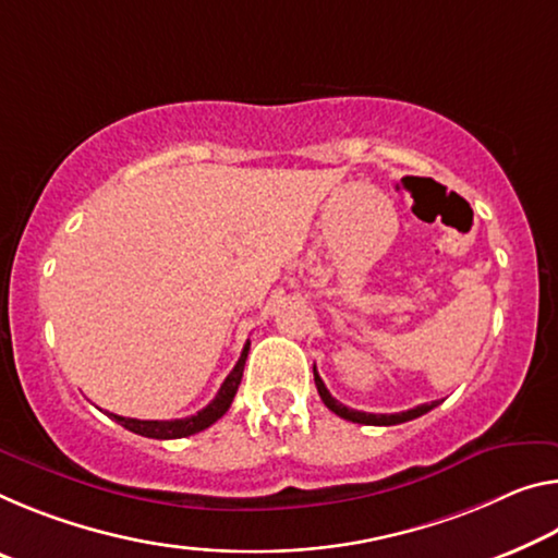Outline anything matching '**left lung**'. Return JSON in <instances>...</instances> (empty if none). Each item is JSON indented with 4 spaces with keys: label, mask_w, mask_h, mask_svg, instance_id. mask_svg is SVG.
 Here are the masks:
<instances>
[{
    "label": "left lung",
    "mask_w": 558,
    "mask_h": 558,
    "mask_svg": "<svg viewBox=\"0 0 558 558\" xmlns=\"http://www.w3.org/2000/svg\"><path fill=\"white\" fill-rule=\"evenodd\" d=\"M313 375H315V387L317 392H320L325 407L330 412L338 414V417L348 420V422H357V424H373V427H390V424H402V422H410L414 417H422V414H427L429 410H435L439 402H429V404H417L414 410H407V412H395V414H373V412H360V410H350V407H344L342 402L335 400V397L327 392V387L323 383V377L317 375V369L313 367Z\"/></svg>",
    "instance_id": "obj_1"
}]
</instances>
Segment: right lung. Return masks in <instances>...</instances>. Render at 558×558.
<instances>
[{
  "label": "right lung",
  "mask_w": 558,
  "mask_h": 558,
  "mask_svg": "<svg viewBox=\"0 0 558 558\" xmlns=\"http://www.w3.org/2000/svg\"><path fill=\"white\" fill-rule=\"evenodd\" d=\"M247 350H251V342H245L241 357H238L235 367L231 369V375L226 377V383L220 385V390L214 397V402H210L208 407H203L201 412L191 414V417H183V420H134V417H119V414H111V412H109V417L117 420L121 427H126L129 432H134V435L151 437V439H181V437H191V435H196V432L208 429L210 424L223 417V414L228 412V407H231V402H233V397L238 392V385H241V379H243Z\"/></svg>",
  "instance_id": "right-lung-1"
}]
</instances>
